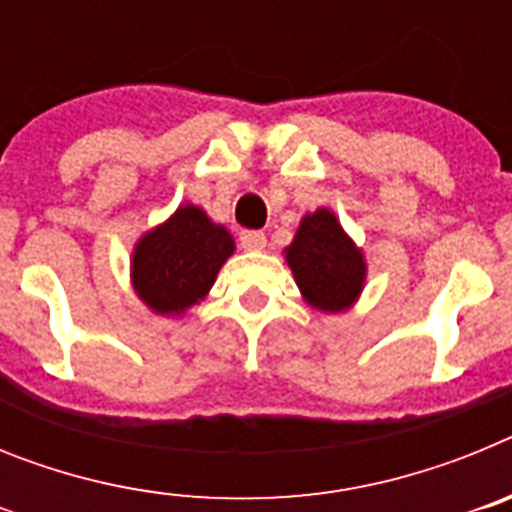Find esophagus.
<instances>
[{
  "label": "esophagus",
  "instance_id": "esophagus-1",
  "mask_svg": "<svg viewBox=\"0 0 512 512\" xmlns=\"http://www.w3.org/2000/svg\"><path fill=\"white\" fill-rule=\"evenodd\" d=\"M241 248H246V251H261V248H266V235L261 230H243Z\"/></svg>",
  "mask_w": 512,
  "mask_h": 512
}]
</instances>
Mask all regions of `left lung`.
Wrapping results in <instances>:
<instances>
[{
  "label": "left lung",
  "mask_w": 512,
  "mask_h": 512,
  "mask_svg": "<svg viewBox=\"0 0 512 512\" xmlns=\"http://www.w3.org/2000/svg\"><path fill=\"white\" fill-rule=\"evenodd\" d=\"M284 253L297 287L312 307L338 312L359 297L366 274L364 256L343 233L333 212L305 215L295 241Z\"/></svg>",
  "instance_id": "1"
}]
</instances>
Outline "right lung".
<instances>
[{
	"label": "right lung",
	"mask_w": 512,
	"mask_h": 512,
	"mask_svg": "<svg viewBox=\"0 0 512 512\" xmlns=\"http://www.w3.org/2000/svg\"><path fill=\"white\" fill-rule=\"evenodd\" d=\"M233 253V238L200 207L187 205L140 238L133 253L135 292L151 310L179 315L210 292Z\"/></svg>",
	"instance_id": "right-lung-1"
}]
</instances>
